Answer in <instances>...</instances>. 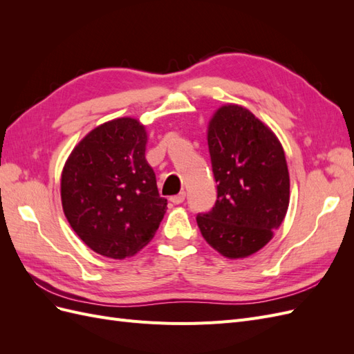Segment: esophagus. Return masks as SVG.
Listing matches in <instances>:
<instances>
[{
  "label": "esophagus",
  "mask_w": 354,
  "mask_h": 354,
  "mask_svg": "<svg viewBox=\"0 0 354 354\" xmlns=\"http://www.w3.org/2000/svg\"><path fill=\"white\" fill-rule=\"evenodd\" d=\"M185 199H186V194H185V192H180L178 195H174V196L169 198V201L173 202L174 205H178V203H183Z\"/></svg>",
  "instance_id": "esophagus-1"
}]
</instances>
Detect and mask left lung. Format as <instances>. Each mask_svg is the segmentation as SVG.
<instances>
[{
  "label": "left lung",
  "instance_id": "8db88e82",
  "mask_svg": "<svg viewBox=\"0 0 354 354\" xmlns=\"http://www.w3.org/2000/svg\"><path fill=\"white\" fill-rule=\"evenodd\" d=\"M216 205L196 217L209 246L230 260L260 251L289 205V173L279 138L251 111L227 103L208 122Z\"/></svg>",
  "mask_w": 354,
  "mask_h": 354
}]
</instances>
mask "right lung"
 Returning <instances> with one entry per match:
<instances>
[{"label": "right lung", "instance_id": "add662e5", "mask_svg": "<svg viewBox=\"0 0 354 354\" xmlns=\"http://www.w3.org/2000/svg\"><path fill=\"white\" fill-rule=\"evenodd\" d=\"M146 143L137 118H116L85 136L62 171V207L71 227L108 259L124 260L145 248L167 211Z\"/></svg>", "mask_w": 354, "mask_h": 354}]
</instances>
